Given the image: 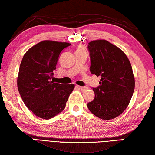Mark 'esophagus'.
<instances>
[{
  "label": "esophagus",
  "mask_w": 155,
  "mask_h": 155,
  "mask_svg": "<svg viewBox=\"0 0 155 155\" xmlns=\"http://www.w3.org/2000/svg\"><path fill=\"white\" fill-rule=\"evenodd\" d=\"M78 87L83 91H86V90L88 89V87Z\"/></svg>",
  "instance_id": "esophagus-1"
}]
</instances>
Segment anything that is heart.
Masks as SVG:
<instances>
[{
  "instance_id": "b5f03b06",
  "label": "heart",
  "mask_w": 155,
  "mask_h": 155,
  "mask_svg": "<svg viewBox=\"0 0 155 155\" xmlns=\"http://www.w3.org/2000/svg\"><path fill=\"white\" fill-rule=\"evenodd\" d=\"M77 51H84V49H83V48L80 47V48H78ZM77 51H76V52H77Z\"/></svg>"
}]
</instances>
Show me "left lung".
Returning a JSON list of instances; mask_svg holds the SVG:
<instances>
[{
	"mask_svg": "<svg viewBox=\"0 0 155 155\" xmlns=\"http://www.w3.org/2000/svg\"><path fill=\"white\" fill-rule=\"evenodd\" d=\"M90 71L101 77L94 88L95 97L87 104L95 116L103 120L117 117L127 108L134 90V78L125 54L106 40L89 43Z\"/></svg>",
	"mask_w": 155,
	"mask_h": 155,
	"instance_id": "1",
	"label": "left lung"
}]
</instances>
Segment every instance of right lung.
<instances>
[{
	"label": "right lung",
	"mask_w": 155,
	"mask_h": 155,
	"mask_svg": "<svg viewBox=\"0 0 155 155\" xmlns=\"http://www.w3.org/2000/svg\"><path fill=\"white\" fill-rule=\"evenodd\" d=\"M66 42L44 41L26 52L17 79L19 94L26 107L37 116L50 119L65 108L74 84L54 82L53 71Z\"/></svg>",
	"instance_id": "1"
}]
</instances>
